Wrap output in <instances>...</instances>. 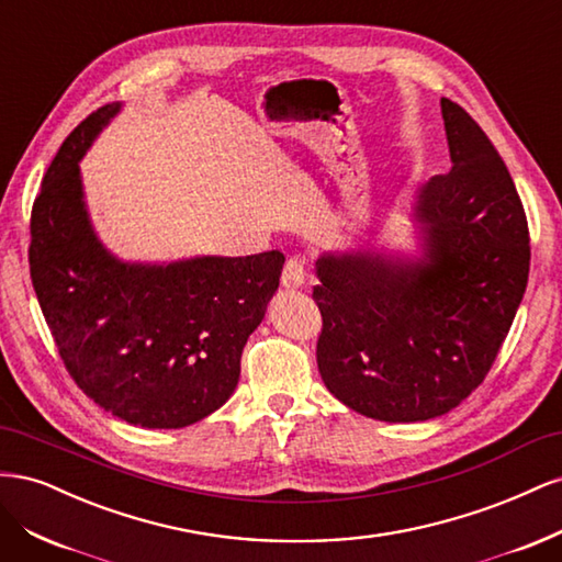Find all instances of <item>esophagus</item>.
Wrapping results in <instances>:
<instances>
[{
  "label": "esophagus",
  "instance_id": "1",
  "mask_svg": "<svg viewBox=\"0 0 562 562\" xmlns=\"http://www.w3.org/2000/svg\"><path fill=\"white\" fill-rule=\"evenodd\" d=\"M304 281H307V269H304V262L300 258L288 260L281 274V285L285 291H297V288L304 285Z\"/></svg>",
  "mask_w": 562,
  "mask_h": 562
}]
</instances>
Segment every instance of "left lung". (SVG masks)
Wrapping results in <instances>:
<instances>
[{
  "label": "left lung",
  "instance_id": "8db88e82",
  "mask_svg": "<svg viewBox=\"0 0 562 562\" xmlns=\"http://www.w3.org/2000/svg\"><path fill=\"white\" fill-rule=\"evenodd\" d=\"M452 168L417 187L415 250L316 260V361L330 394L380 422H427L479 386L516 318L530 236L516 184L481 126L440 98Z\"/></svg>",
  "mask_w": 562,
  "mask_h": 562
}]
</instances>
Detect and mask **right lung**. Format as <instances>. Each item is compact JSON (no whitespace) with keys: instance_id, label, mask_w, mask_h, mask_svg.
Here are the masks:
<instances>
[{"instance_id":"right-lung-1","label":"right lung","mask_w":562,"mask_h":562,"mask_svg":"<svg viewBox=\"0 0 562 562\" xmlns=\"http://www.w3.org/2000/svg\"><path fill=\"white\" fill-rule=\"evenodd\" d=\"M119 112L83 119L50 161L32 206L30 277L83 394L133 427L182 429L234 394L285 258H116L93 229L79 161Z\"/></svg>"}]
</instances>
